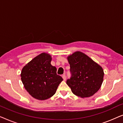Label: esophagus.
<instances>
[{"label": "esophagus", "instance_id": "34e87169", "mask_svg": "<svg viewBox=\"0 0 123 123\" xmlns=\"http://www.w3.org/2000/svg\"><path fill=\"white\" fill-rule=\"evenodd\" d=\"M62 78H63V80H66V75H65V74H63V75H62Z\"/></svg>", "mask_w": 123, "mask_h": 123}]
</instances>
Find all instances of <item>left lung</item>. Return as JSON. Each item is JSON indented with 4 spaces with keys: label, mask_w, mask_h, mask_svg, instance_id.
I'll return each instance as SVG.
<instances>
[{
    "label": "left lung",
    "mask_w": 123,
    "mask_h": 123,
    "mask_svg": "<svg viewBox=\"0 0 123 123\" xmlns=\"http://www.w3.org/2000/svg\"><path fill=\"white\" fill-rule=\"evenodd\" d=\"M72 77L67 84L77 96L85 98L93 96L101 86L104 70L100 65L80 51L67 57Z\"/></svg>",
    "instance_id": "8db88e82"
}]
</instances>
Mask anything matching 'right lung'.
I'll use <instances>...</instances> for the list:
<instances>
[{
    "instance_id": "obj_1",
    "label": "right lung",
    "mask_w": 123,
    "mask_h": 123,
    "mask_svg": "<svg viewBox=\"0 0 123 123\" xmlns=\"http://www.w3.org/2000/svg\"><path fill=\"white\" fill-rule=\"evenodd\" d=\"M51 56L43 53L23 67L22 82L31 96L45 100L53 96L63 78L56 74V68L51 64Z\"/></svg>"
}]
</instances>
